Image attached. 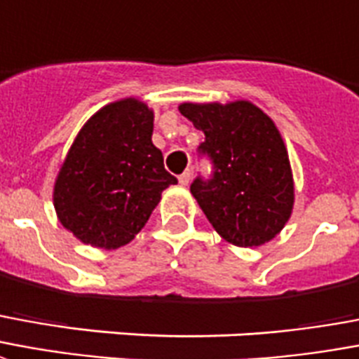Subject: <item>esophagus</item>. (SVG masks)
Segmentation results:
<instances>
[{"label":"esophagus","mask_w":359,"mask_h":359,"mask_svg":"<svg viewBox=\"0 0 359 359\" xmlns=\"http://www.w3.org/2000/svg\"><path fill=\"white\" fill-rule=\"evenodd\" d=\"M190 180H192V171H190V169H187V171L182 172V175L179 177V182H180V184H184V187H187Z\"/></svg>","instance_id":"esophagus-1"}]
</instances>
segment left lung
Listing matches in <instances>:
<instances>
[{"label": "left lung", "instance_id": "1", "mask_svg": "<svg viewBox=\"0 0 359 359\" xmlns=\"http://www.w3.org/2000/svg\"><path fill=\"white\" fill-rule=\"evenodd\" d=\"M180 114L205 133L200 158L211 163L209 177H196L190 192L207 220L226 241L259 247L285 226L293 209V177L285 144L274 121L257 106H179Z\"/></svg>", "mask_w": 359, "mask_h": 359}]
</instances>
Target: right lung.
Here are the masks:
<instances>
[{
    "label": "right lung",
    "instance_id": "obj_1",
    "mask_svg": "<svg viewBox=\"0 0 359 359\" xmlns=\"http://www.w3.org/2000/svg\"><path fill=\"white\" fill-rule=\"evenodd\" d=\"M152 131V110L135 98L104 106L79 131L53 194L58 220L78 240L102 249L126 245L177 182Z\"/></svg>",
    "mask_w": 359,
    "mask_h": 359
}]
</instances>
